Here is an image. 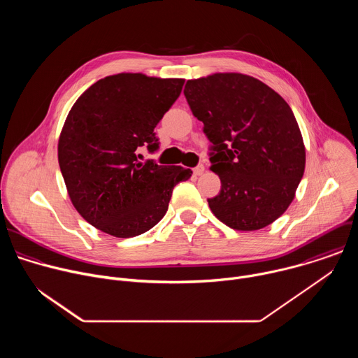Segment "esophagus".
Wrapping results in <instances>:
<instances>
[{"label":"esophagus","mask_w":358,"mask_h":358,"mask_svg":"<svg viewBox=\"0 0 358 358\" xmlns=\"http://www.w3.org/2000/svg\"><path fill=\"white\" fill-rule=\"evenodd\" d=\"M203 171H206V167H203L202 164H198V166L194 169V174H195V176H201Z\"/></svg>","instance_id":"1"}]
</instances>
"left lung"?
<instances>
[{
	"mask_svg": "<svg viewBox=\"0 0 358 358\" xmlns=\"http://www.w3.org/2000/svg\"><path fill=\"white\" fill-rule=\"evenodd\" d=\"M185 99L211 141V170L221 191L213 214L236 231H257L290 206L304 173L299 124L285 99L242 73L187 80Z\"/></svg>",
	"mask_w": 358,
	"mask_h": 358,
	"instance_id": "1",
	"label": "left lung"
}]
</instances>
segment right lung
Returning a JSON list of instances; mask_svg holds the SVG:
<instances>
[{"instance_id":"add662e5","label":"right lung","mask_w":358,"mask_h":358,"mask_svg":"<svg viewBox=\"0 0 358 358\" xmlns=\"http://www.w3.org/2000/svg\"><path fill=\"white\" fill-rule=\"evenodd\" d=\"M184 79L119 73L93 83L72 106L58 160L76 211L116 238L151 229L166 215L174 187L192 171L140 162L159 150L155 129L178 99Z\"/></svg>"}]
</instances>
